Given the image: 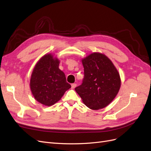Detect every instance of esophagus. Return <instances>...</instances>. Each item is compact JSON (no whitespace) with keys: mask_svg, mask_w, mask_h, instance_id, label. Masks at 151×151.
I'll return each mask as SVG.
<instances>
[{"mask_svg":"<svg viewBox=\"0 0 151 151\" xmlns=\"http://www.w3.org/2000/svg\"><path fill=\"white\" fill-rule=\"evenodd\" d=\"M76 86V83H73V84H71V88H72V89H74Z\"/></svg>","mask_w":151,"mask_h":151,"instance_id":"esophagus-1","label":"esophagus"}]
</instances>
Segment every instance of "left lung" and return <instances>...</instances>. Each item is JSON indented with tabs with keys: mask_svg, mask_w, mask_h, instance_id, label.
<instances>
[{
	"mask_svg": "<svg viewBox=\"0 0 151 151\" xmlns=\"http://www.w3.org/2000/svg\"><path fill=\"white\" fill-rule=\"evenodd\" d=\"M82 63L84 78L75 91L88 108L103 109L112 101L119 91V72L107 57L99 52L83 59Z\"/></svg>",
	"mask_w": 151,
	"mask_h": 151,
	"instance_id": "1",
	"label": "left lung"
}]
</instances>
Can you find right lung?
I'll return each instance as SVG.
<instances>
[{"mask_svg":"<svg viewBox=\"0 0 151 151\" xmlns=\"http://www.w3.org/2000/svg\"><path fill=\"white\" fill-rule=\"evenodd\" d=\"M59 63L51 54L46 55L39 60L32 73V93L37 101L46 106L54 105L71 88L65 73L59 69Z\"/></svg>","mask_w":151,"mask_h":151,"instance_id":"add662e5","label":"right lung"}]
</instances>
